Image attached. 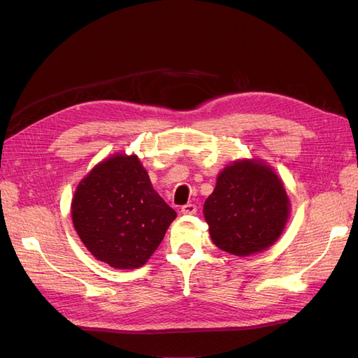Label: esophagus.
Segmentation results:
<instances>
[{"instance_id": "1", "label": "esophagus", "mask_w": 358, "mask_h": 358, "mask_svg": "<svg viewBox=\"0 0 358 358\" xmlns=\"http://www.w3.org/2000/svg\"><path fill=\"white\" fill-rule=\"evenodd\" d=\"M180 212H182L183 215H196V213H197V206H196V204H191V203L183 204Z\"/></svg>"}]
</instances>
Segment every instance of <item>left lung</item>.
<instances>
[{
  "instance_id": "obj_1",
  "label": "left lung",
  "mask_w": 358,
  "mask_h": 358,
  "mask_svg": "<svg viewBox=\"0 0 358 358\" xmlns=\"http://www.w3.org/2000/svg\"><path fill=\"white\" fill-rule=\"evenodd\" d=\"M203 213L216 246L248 257L279 239L289 215V199L272 167L259 159H239L220 173Z\"/></svg>"
}]
</instances>
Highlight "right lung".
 <instances>
[{
	"label": "right lung",
	"instance_id": "obj_1",
	"mask_svg": "<svg viewBox=\"0 0 358 358\" xmlns=\"http://www.w3.org/2000/svg\"><path fill=\"white\" fill-rule=\"evenodd\" d=\"M71 218L96 259L115 268H137L155 252L176 212L152 188L136 155L116 154L80 180Z\"/></svg>",
	"mask_w": 358,
	"mask_h": 358
}]
</instances>
